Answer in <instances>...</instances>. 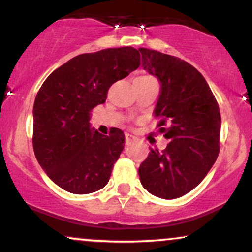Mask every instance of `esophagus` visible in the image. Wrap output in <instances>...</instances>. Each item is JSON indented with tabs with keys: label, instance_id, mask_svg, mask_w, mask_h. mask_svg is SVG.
I'll return each instance as SVG.
<instances>
[{
	"label": "esophagus",
	"instance_id": "esophagus-1",
	"mask_svg": "<svg viewBox=\"0 0 252 252\" xmlns=\"http://www.w3.org/2000/svg\"><path fill=\"white\" fill-rule=\"evenodd\" d=\"M135 140H136V137H135L134 135L126 134V143H131V142H134Z\"/></svg>",
	"mask_w": 252,
	"mask_h": 252
}]
</instances>
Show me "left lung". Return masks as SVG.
<instances>
[{
	"label": "left lung",
	"instance_id": "obj_1",
	"mask_svg": "<svg viewBox=\"0 0 252 252\" xmlns=\"http://www.w3.org/2000/svg\"><path fill=\"white\" fill-rule=\"evenodd\" d=\"M143 70L158 78L160 94L154 116L169 140L163 152L150 149L138 175L150 194L176 199L204 180L219 154L221 118L209 84L185 60L140 48Z\"/></svg>",
	"mask_w": 252,
	"mask_h": 252
}]
</instances>
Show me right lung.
<instances>
[{
  "mask_svg": "<svg viewBox=\"0 0 252 252\" xmlns=\"http://www.w3.org/2000/svg\"><path fill=\"white\" fill-rule=\"evenodd\" d=\"M140 66L132 47L106 48L72 58L48 76L33 108L36 160L54 184L88 194L108 184L124 148L121 129L109 136L91 128V110L105 103L110 86Z\"/></svg>",
  "mask_w": 252,
  "mask_h": 252,
  "instance_id": "add662e5",
  "label": "right lung"
}]
</instances>
